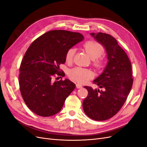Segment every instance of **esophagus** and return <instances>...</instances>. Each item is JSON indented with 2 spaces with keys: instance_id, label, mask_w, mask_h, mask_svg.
<instances>
[{
  "instance_id": "34e87169",
  "label": "esophagus",
  "mask_w": 147,
  "mask_h": 147,
  "mask_svg": "<svg viewBox=\"0 0 147 147\" xmlns=\"http://www.w3.org/2000/svg\"><path fill=\"white\" fill-rule=\"evenodd\" d=\"M76 86H77V88L78 89H80V88H82V84H78V83H77V84H76Z\"/></svg>"
}]
</instances>
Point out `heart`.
<instances>
[{
  "instance_id": "heart-1",
  "label": "heart",
  "mask_w": 147,
  "mask_h": 147,
  "mask_svg": "<svg viewBox=\"0 0 147 147\" xmlns=\"http://www.w3.org/2000/svg\"><path fill=\"white\" fill-rule=\"evenodd\" d=\"M84 50L92 60V64L96 69H100L105 64V59L100 56L104 52V48L100 43L95 41H88L83 45ZM75 50L70 48L66 53L65 61L70 63L72 61ZM70 77L78 83H84L94 77V74L90 69L77 67L72 69L69 72Z\"/></svg>"
}]
</instances>
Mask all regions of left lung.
Wrapping results in <instances>:
<instances>
[{
  "label": "left lung",
  "mask_w": 147,
  "mask_h": 147,
  "mask_svg": "<svg viewBox=\"0 0 147 147\" xmlns=\"http://www.w3.org/2000/svg\"><path fill=\"white\" fill-rule=\"evenodd\" d=\"M105 48L108 63L104 72L93 83L99 89L84 86L88 91L83 108L88 117L104 121L116 115L126 102L133 83L131 61L117 40L107 34L91 33Z\"/></svg>",
  "instance_id": "1"
}]
</instances>
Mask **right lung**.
<instances>
[{
	"label": "right lung",
	"mask_w": 147,
	"mask_h": 147,
	"mask_svg": "<svg viewBox=\"0 0 147 147\" xmlns=\"http://www.w3.org/2000/svg\"><path fill=\"white\" fill-rule=\"evenodd\" d=\"M83 38L78 32L53 30L35 40L26 51L20 68V89L26 105L35 114L47 117L59 112L75 88L69 79L55 78L63 76L59 65L65 63L66 53Z\"/></svg>",
	"instance_id": "1"
}]
</instances>
